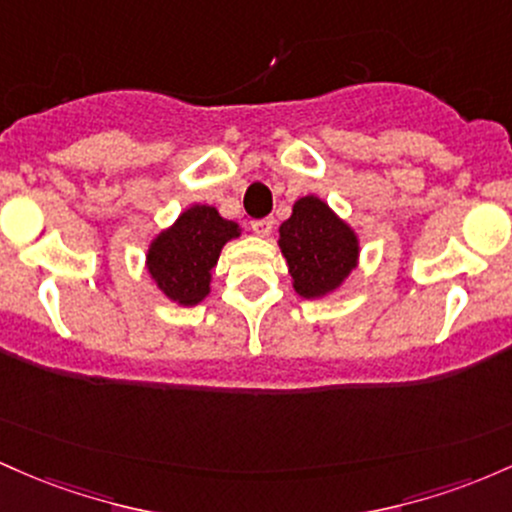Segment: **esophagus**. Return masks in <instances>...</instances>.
I'll return each mask as SVG.
<instances>
[{"mask_svg": "<svg viewBox=\"0 0 512 512\" xmlns=\"http://www.w3.org/2000/svg\"><path fill=\"white\" fill-rule=\"evenodd\" d=\"M251 232L258 234V237H268L273 232V220L271 217H263V220L251 222Z\"/></svg>", "mask_w": 512, "mask_h": 512, "instance_id": "1", "label": "esophagus"}]
</instances>
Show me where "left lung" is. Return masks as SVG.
I'll list each match as a JSON object with an SVG mask.
<instances>
[{"mask_svg":"<svg viewBox=\"0 0 512 512\" xmlns=\"http://www.w3.org/2000/svg\"><path fill=\"white\" fill-rule=\"evenodd\" d=\"M280 251L292 287L304 300H317L343 285L358 266V234L317 195H304L280 225Z\"/></svg>","mask_w":512,"mask_h":512,"instance_id":"1","label":"left lung"}]
</instances>
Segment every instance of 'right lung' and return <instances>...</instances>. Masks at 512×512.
Segmentation results:
<instances>
[{
    "instance_id": "add662e5",
    "label": "right lung",
    "mask_w": 512,
    "mask_h": 512,
    "mask_svg": "<svg viewBox=\"0 0 512 512\" xmlns=\"http://www.w3.org/2000/svg\"><path fill=\"white\" fill-rule=\"evenodd\" d=\"M239 234L237 222L225 220L212 205H191L152 239L147 271L171 302L193 307L210 295L212 268L222 246Z\"/></svg>"
}]
</instances>
